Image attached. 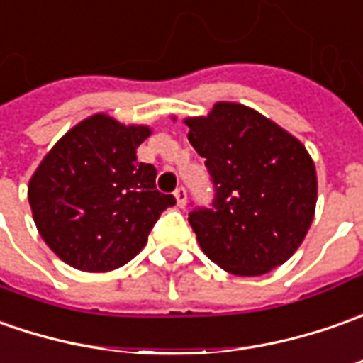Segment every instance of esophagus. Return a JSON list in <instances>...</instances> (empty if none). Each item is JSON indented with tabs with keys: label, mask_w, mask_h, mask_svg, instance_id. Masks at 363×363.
Wrapping results in <instances>:
<instances>
[{
	"label": "esophagus",
	"mask_w": 363,
	"mask_h": 363,
	"mask_svg": "<svg viewBox=\"0 0 363 363\" xmlns=\"http://www.w3.org/2000/svg\"><path fill=\"white\" fill-rule=\"evenodd\" d=\"M174 199H177L179 206H184V203H186V189L184 186H177L174 189Z\"/></svg>",
	"instance_id": "34e87169"
}]
</instances>
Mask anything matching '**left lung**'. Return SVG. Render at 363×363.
I'll return each mask as SVG.
<instances>
[{
  "instance_id": "8db88e82",
  "label": "left lung",
  "mask_w": 363,
  "mask_h": 363,
  "mask_svg": "<svg viewBox=\"0 0 363 363\" xmlns=\"http://www.w3.org/2000/svg\"><path fill=\"white\" fill-rule=\"evenodd\" d=\"M186 126L215 191L211 205L189 213L205 255L243 277L283 265L315 213L318 177L306 146L233 102L215 104L206 118H189Z\"/></svg>"
}]
</instances>
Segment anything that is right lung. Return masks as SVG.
I'll use <instances>...</instances> for the list:
<instances>
[{
	"mask_svg": "<svg viewBox=\"0 0 363 363\" xmlns=\"http://www.w3.org/2000/svg\"><path fill=\"white\" fill-rule=\"evenodd\" d=\"M146 126L96 114L64 134L33 172L28 199L35 227L62 261L82 271L128 263L160 213L177 205L157 191V169L136 160Z\"/></svg>",
	"mask_w": 363,
	"mask_h": 363,
	"instance_id": "add662e5",
	"label": "right lung"
}]
</instances>
